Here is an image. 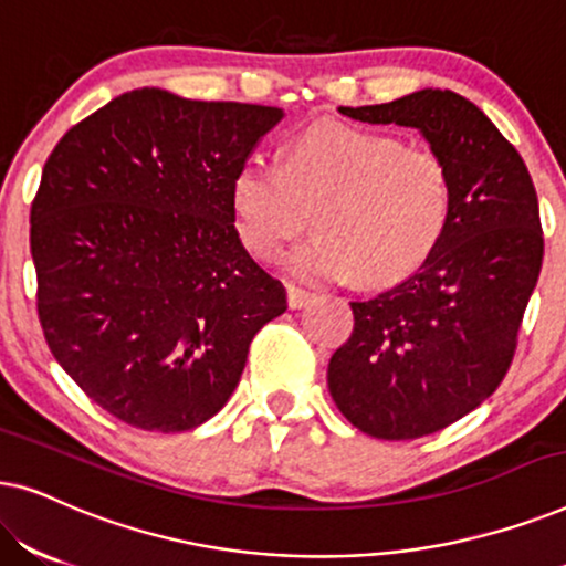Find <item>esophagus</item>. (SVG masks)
Segmentation results:
<instances>
[{
    "instance_id": "obj_1",
    "label": "esophagus",
    "mask_w": 566,
    "mask_h": 566,
    "mask_svg": "<svg viewBox=\"0 0 566 566\" xmlns=\"http://www.w3.org/2000/svg\"><path fill=\"white\" fill-rule=\"evenodd\" d=\"M314 298V293L312 291H306V289H298V285H289V306L291 308H301V306H306L308 301Z\"/></svg>"
}]
</instances>
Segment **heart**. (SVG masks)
Returning <instances> with one entry per match:
<instances>
[{
	"label": "heart",
	"mask_w": 566,
	"mask_h": 566,
	"mask_svg": "<svg viewBox=\"0 0 566 566\" xmlns=\"http://www.w3.org/2000/svg\"><path fill=\"white\" fill-rule=\"evenodd\" d=\"M451 208V172L436 151L345 123L304 130L285 165L250 157L231 180L234 227L262 260L306 229L314 211L319 234L283 258L306 281L360 273L386 285L412 275L443 239Z\"/></svg>",
	"instance_id": "heart-1"
}]
</instances>
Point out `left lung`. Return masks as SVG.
<instances>
[{
    "instance_id": "left-lung-1",
    "label": "left lung",
    "mask_w": 566,
    "mask_h": 566,
    "mask_svg": "<svg viewBox=\"0 0 566 566\" xmlns=\"http://www.w3.org/2000/svg\"><path fill=\"white\" fill-rule=\"evenodd\" d=\"M360 123L417 128L451 172V221L424 265L374 298L327 368L339 412L366 436L412 440L492 397L510 363L544 262L528 167L467 97L420 90L339 107Z\"/></svg>"
}]
</instances>
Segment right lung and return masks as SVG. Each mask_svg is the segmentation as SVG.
<instances>
[{
  "label": "right lung",
  "mask_w": 566,
  "mask_h": 566,
  "mask_svg": "<svg viewBox=\"0 0 566 566\" xmlns=\"http://www.w3.org/2000/svg\"><path fill=\"white\" fill-rule=\"evenodd\" d=\"M281 107L144 87L69 128L30 208L38 319L92 401L142 430L219 412L285 289L244 250L231 180Z\"/></svg>",
  "instance_id": "1"
}]
</instances>
